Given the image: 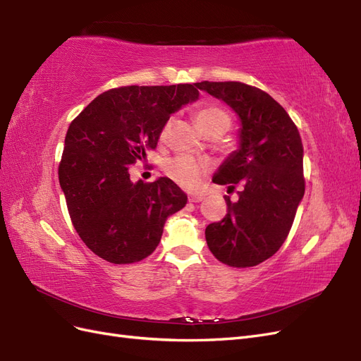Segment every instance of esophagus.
<instances>
[{"label":"esophagus","mask_w":361,"mask_h":361,"mask_svg":"<svg viewBox=\"0 0 361 361\" xmlns=\"http://www.w3.org/2000/svg\"><path fill=\"white\" fill-rule=\"evenodd\" d=\"M204 197L203 195H199V194H191V195H188V200L191 202V203H199V202H202Z\"/></svg>","instance_id":"34e87169"}]
</instances>
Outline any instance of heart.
I'll list each match as a JSON object with an SVG mask.
<instances>
[{
  "label": "heart",
  "mask_w": 361,
  "mask_h": 361,
  "mask_svg": "<svg viewBox=\"0 0 361 361\" xmlns=\"http://www.w3.org/2000/svg\"><path fill=\"white\" fill-rule=\"evenodd\" d=\"M195 120H197L199 126L204 130L206 134L212 133V130H220L224 134L232 125V118L223 108L216 105H203L197 111H195ZM171 122L164 125L161 130V138H166L170 130ZM207 171V164L202 159H195L190 155H182L178 158H173L166 164V173L176 182L180 187L192 190L197 188L204 174Z\"/></svg>",
  "instance_id": "b5f03b06"
}]
</instances>
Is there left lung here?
Masks as SVG:
<instances>
[{
    "instance_id": "obj_1",
    "label": "left lung",
    "mask_w": 361,
    "mask_h": 361,
    "mask_svg": "<svg viewBox=\"0 0 361 361\" xmlns=\"http://www.w3.org/2000/svg\"><path fill=\"white\" fill-rule=\"evenodd\" d=\"M226 102L239 118L238 149L226 158L212 182L236 183L238 202L226 199L227 214L206 227L212 255L235 268L256 267L285 243L304 195L302 143L297 126L277 101L244 82H195Z\"/></svg>"
}]
</instances>
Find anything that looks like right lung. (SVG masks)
Instances as JSON below:
<instances>
[{
	"mask_svg": "<svg viewBox=\"0 0 361 361\" xmlns=\"http://www.w3.org/2000/svg\"><path fill=\"white\" fill-rule=\"evenodd\" d=\"M197 99L195 84L120 87L94 97L71 123L59 180L75 231L94 255L117 265L143 260L167 218L187 204L171 179L133 182L129 167L157 147L173 113Z\"/></svg>",
	"mask_w": 361,
	"mask_h": 361,
	"instance_id": "1",
	"label": "right lung"
}]
</instances>
